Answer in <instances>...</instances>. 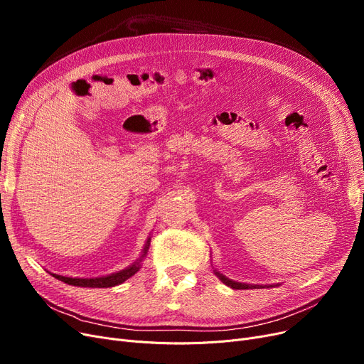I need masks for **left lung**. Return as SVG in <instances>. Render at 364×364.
Here are the masks:
<instances>
[{"mask_svg": "<svg viewBox=\"0 0 364 364\" xmlns=\"http://www.w3.org/2000/svg\"><path fill=\"white\" fill-rule=\"evenodd\" d=\"M220 279H221V282L223 283H225L227 286H230V288H233V289H251V288H255V286H250V284H242V283H237V282H233V280H230V279H227V277H224L223 274H220V273H215Z\"/></svg>", "mask_w": 364, "mask_h": 364, "instance_id": "left-lung-1", "label": "left lung"}]
</instances>
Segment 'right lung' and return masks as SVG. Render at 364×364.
<instances>
[{
  "instance_id": "right-lung-1",
  "label": "right lung",
  "mask_w": 364,
  "mask_h": 364,
  "mask_svg": "<svg viewBox=\"0 0 364 364\" xmlns=\"http://www.w3.org/2000/svg\"><path fill=\"white\" fill-rule=\"evenodd\" d=\"M149 245H150V239H147L141 258L137 259V262H134L131 267H128V269H125L119 273H114V274L105 276V277H95V279H72V277H65V276H59V274H53V276L68 284H72V286H82V288H112V286L121 284L122 282H125L127 279H129L132 274H136L140 270V262L149 250Z\"/></svg>"
}]
</instances>
